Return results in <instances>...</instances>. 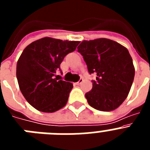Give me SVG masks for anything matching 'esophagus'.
Instances as JSON below:
<instances>
[{"label":"esophagus","instance_id":"34e87169","mask_svg":"<svg viewBox=\"0 0 150 150\" xmlns=\"http://www.w3.org/2000/svg\"><path fill=\"white\" fill-rule=\"evenodd\" d=\"M83 79H81V78H80V79H79V80L77 82V83H75V85H77V86H78V85H80L82 83H83Z\"/></svg>","mask_w":150,"mask_h":150}]
</instances>
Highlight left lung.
<instances>
[{
  "mask_svg": "<svg viewBox=\"0 0 150 150\" xmlns=\"http://www.w3.org/2000/svg\"><path fill=\"white\" fill-rule=\"evenodd\" d=\"M89 74H96L92 88L85 96L91 107L111 111L123 103L134 77L129 52L121 44L106 38L83 41L77 47Z\"/></svg>",
  "mask_w": 150,
  "mask_h": 150,
  "instance_id": "1",
  "label": "left lung"
}]
</instances>
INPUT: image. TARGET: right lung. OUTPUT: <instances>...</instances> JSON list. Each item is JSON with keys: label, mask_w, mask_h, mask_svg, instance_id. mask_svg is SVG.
I'll use <instances>...</instances> for the list:
<instances>
[{"label": "right lung", "mask_w": 150, "mask_h": 150, "mask_svg": "<svg viewBox=\"0 0 150 150\" xmlns=\"http://www.w3.org/2000/svg\"><path fill=\"white\" fill-rule=\"evenodd\" d=\"M79 41L44 38L26 47L16 66L21 92L35 109L53 112L65 106L73 84L59 80L57 71L64 57L76 50Z\"/></svg>", "instance_id": "obj_1"}]
</instances>
